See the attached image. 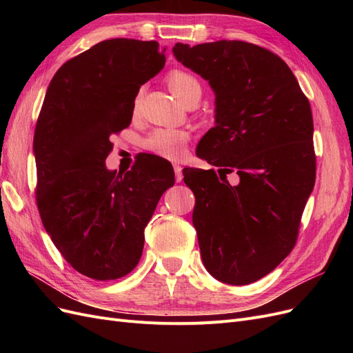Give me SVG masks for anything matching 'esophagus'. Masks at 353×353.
Segmentation results:
<instances>
[{
  "mask_svg": "<svg viewBox=\"0 0 353 353\" xmlns=\"http://www.w3.org/2000/svg\"><path fill=\"white\" fill-rule=\"evenodd\" d=\"M174 170H175V181H176V183H181V181H183V178H184L183 168H181L179 165H174Z\"/></svg>",
  "mask_w": 353,
  "mask_h": 353,
  "instance_id": "obj_1",
  "label": "esophagus"
}]
</instances>
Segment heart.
<instances>
[{
  "label": "heart",
  "instance_id": "heart-1",
  "mask_svg": "<svg viewBox=\"0 0 353 353\" xmlns=\"http://www.w3.org/2000/svg\"><path fill=\"white\" fill-rule=\"evenodd\" d=\"M166 82L176 97L190 104L199 101L201 95V85L199 79L185 70L174 69L168 73ZM138 101V99H137ZM190 141V134L183 130H174V128H157L145 137L144 147L147 152L169 160H178L187 152Z\"/></svg>",
  "mask_w": 353,
  "mask_h": 353
}]
</instances>
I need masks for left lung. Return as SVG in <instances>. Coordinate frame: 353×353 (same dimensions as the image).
<instances>
[{
	"label": "left lung",
	"instance_id": "8db88e82",
	"mask_svg": "<svg viewBox=\"0 0 353 353\" xmlns=\"http://www.w3.org/2000/svg\"><path fill=\"white\" fill-rule=\"evenodd\" d=\"M178 61L209 81L216 125L197 156L218 166L187 168L193 190L203 263L231 285L261 280L294 248L302 213L315 184L314 119L306 95L287 63L243 41L190 47L175 44ZM237 172L231 186L226 174Z\"/></svg>",
	"mask_w": 353,
	"mask_h": 353
}]
</instances>
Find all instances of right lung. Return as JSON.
<instances>
[{"mask_svg": "<svg viewBox=\"0 0 353 353\" xmlns=\"http://www.w3.org/2000/svg\"><path fill=\"white\" fill-rule=\"evenodd\" d=\"M156 41L105 39L51 79L37 121V206L72 268L117 280L140 262L144 228L175 183L172 165L141 154L128 172L105 169L110 137L132 121L140 87L165 66Z\"/></svg>", "mask_w": 353, "mask_h": 353, "instance_id": "obj_1", "label": "right lung"}]
</instances>
